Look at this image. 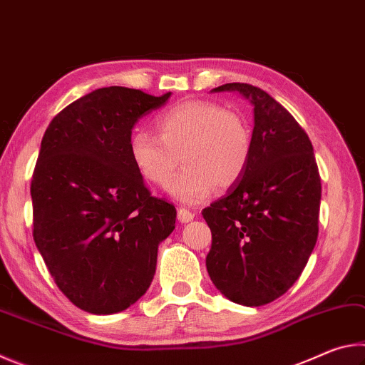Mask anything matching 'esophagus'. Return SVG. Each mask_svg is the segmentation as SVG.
<instances>
[{
	"label": "esophagus",
	"instance_id": "obj_1",
	"mask_svg": "<svg viewBox=\"0 0 365 365\" xmlns=\"http://www.w3.org/2000/svg\"><path fill=\"white\" fill-rule=\"evenodd\" d=\"M193 219H195V214L188 211V209H185V207L178 209V220H180L182 224H187V222H191Z\"/></svg>",
	"mask_w": 365,
	"mask_h": 365
}]
</instances>
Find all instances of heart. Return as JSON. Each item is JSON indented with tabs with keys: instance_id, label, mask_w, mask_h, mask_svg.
Wrapping results in <instances>:
<instances>
[{
	"instance_id": "b5f03b06",
	"label": "heart",
	"mask_w": 365,
	"mask_h": 365,
	"mask_svg": "<svg viewBox=\"0 0 365 365\" xmlns=\"http://www.w3.org/2000/svg\"><path fill=\"white\" fill-rule=\"evenodd\" d=\"M156 135L137 130L128 140L132 163L148 182L165 187L178 163L185 168L170 185L178 201L195 205L240 180L251 156V132L232 110L214 103L187 101L156 119Z\"/></svg>"
}]
</instances>
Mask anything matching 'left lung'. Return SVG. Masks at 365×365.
I'll return each instance as SVG.
<instances>
[{"mask_svg": "<svg viewBox=\"0 0 365 365\" xmlns=\"http://www.w3.org/2000/svg\"><path fill=\"white\" fill-rule=\"evenodd\" d=\"M212 91L245 96L255 128L243 175L202 209L212 233L207 274L230 301L264 306L293 287L316 246L322 195L317 163L306 132L264 90L225 83Z\"/></svg>", "mask_w": 365, "mask_h": 365, "instance_id": "left-lung-1", "label": "left lung"}]
</instances>
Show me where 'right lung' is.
Here are the masks:
<instances>
[{"instance_id":"1","label":"right lung","mask_w":365,"mask_h":365,"mask_svg":"<svg viewBox=\"0 0 365 365\" xmlns=\"http://www.w3.org/2000/svg\"><path fill=\"white\" fill-rule=\"evenodd\" d=\"M125 86L91 91L64 108L41 140L32 187L34 240L58 288L77 307L125 311L150 288L158 248L175 228V206L151 196L128 140L164 106Z\"/></svg>"}]
</instances>
